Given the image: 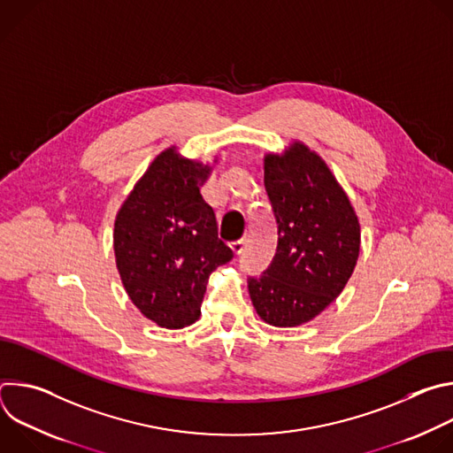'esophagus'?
I'll list each match as a JSON object with an SVG mask.
<instances>
[{
  "mask_svg": "<svg viewBox=\"0 0 453 453\" xmlns=\"http://www.w3.org/2000/svg\"><path fill=\"white\" fill-rule=\"evenodd\" d=\"M243 245H245V240H243V238H240V240H233V242L229 243V247L233 249V252H234V254H240V252L243 250Z\"/></svg>",
  "mask_w": 453,
  "mask_h": 453,
  "instance_id": "obj_1",
  "label": "esophagus"
}]
</instances>
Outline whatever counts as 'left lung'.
I'll use <instances>...</instances> for the list:
<instances>
[{"label":"left lung","mask_w":453,"mask_h":453,"mask_svg":"<svg viewBox=\"0 0 453 453\" xmlns=\"http://www.w3.org/2000/svg\"><path fill=\"white\" fill-rule=\"evenodd\" d=\"M265 189L278 224V249L260 278H249L256 313L294 328L317 317L344 290L360 252L358 217L317 152L292 142L264 159Z\"/></svg>","instance_id":"1"}]
</instances>
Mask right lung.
I'll use <instances>...</instances> for the list:
<instances>
[{
	"label": "right lung",
	"instance_id": "1",
	"mask_svg": "<svg viewBox=\"0 0 453 453\" xmlns=\"http://www.w3.org/2000/svg\"><path fill=\"white\" fill-rule=\"evenodd\" d=\"M211 172L210 163L188 159L170 147L150 163L114 220V257L123 288L161 328L193 325L211 273L233 257L201 196Z\"/></svg>",
	"mask_w": 453,
	"mask_h": 453
}]
</instances>
